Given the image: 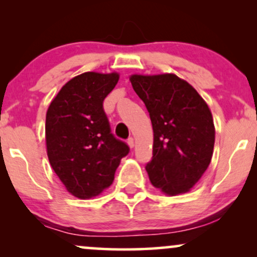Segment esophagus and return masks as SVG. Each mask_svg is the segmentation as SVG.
Wrapping results in <instances>:
<instances>
[{
  "instance_id": "34e87169",
  "label": "esophagus",
  "mask_w": 257,
  "mask_h": 257,
  "mask_svg": "<svg viewBox=\"0 0 257 257\" xmlns=\"http://www.w3.org/2000/svg\"><path fill=\"white\" fill-rule=\"evenodd\" d=\"M128 145H129V147H131V149H133V147H134V145H135L134 139H133V138H129L128 139Z\"/></svg>"
}]
</instances>
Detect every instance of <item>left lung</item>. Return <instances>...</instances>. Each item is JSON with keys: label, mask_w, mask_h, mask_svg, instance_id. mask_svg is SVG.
Returning <instances> with one entry per match:
<instances>
[{"label": "left lung", "mask_w": 257, "mask_h": 257, "mask_svg": "<svg viewBox=\"0 0 257 257\" xmlns=\"http://www.w3.org/2000/svg\"><path fill=\"white\" fill-rule=\"evenodd\" d=\"M153 128L152 159L146 164L151 184L169 196L185 193L202 178L213 157L211 112L191 84L172 73L133 75Z\"/></svg>", "instance_id": "obj_1"}]
</instances>
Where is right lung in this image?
Here are the masks:
<instances>
[{
    "label": "right lung",
    "instance_id": "right-lung-1",
    "mask_svg": "<svg viewBox=\"0 0 257 257\" xmlns=\"http://www.w3.org/2000/svg\"><path fill=\"white\" fill-rule=\"evenodd\" d=\"M118 73L84 72L70 79L49 105L46 144L49 163L66 190L91 198L108 187L129 146L111 133L104 100Z\"/></svg>",
    "mask_w": 257,
    "mask_h": 257
}]
</instances>
